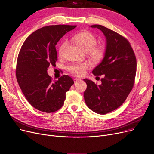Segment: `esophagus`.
Returning <instances> with one entry per match:
<instances>
[{
    "instance_id": "34e87169",
    "label": "esophagus",
    "mask_w": 154,
    "mask_h": 154,
    "mask_svg": "<svg viewBox=\"0 0 154 154\" xmlns=\"http://www.w3.org/2000/svg\"><path fill=\"white\" fill-rule=\"evenodd\" d=\"M74 82L75 83H76V82H78V81H80V79H79V78H74Z\"/></svg>"
}]
</instances>
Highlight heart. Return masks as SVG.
I'll list each match as a JSON object with an SVG mask.
<instances>
[{
	"label": "heart",
	"mask_w": 154,
	"mask_h": 154,
	"mask_svg": "<svg viewBox=\"0 0 154 154\" xmlns=\"http://www.w3.org/2000/svg\"><path fill=\"white\" fill-rule=\"evenodd\" d=\"M72 40L76 42L83 50L87 51L90 57L94 60H99L103 57L104 50L102 47L96 46L97 39L91 33L88 32L79 33L74 35ZM67 45V41L63 42L61 44L58 48V54L60 56L63 55L64 50ZM90 66H91V64L88 61L76 62L69 64L67 66V69L72 74L76 76H83Z\"/></svg>",
	"instance_id": "1"
}]
</instances>
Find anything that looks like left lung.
I'll list each match as a JSON object with an SVG mask.
<instances>
[{"mask_svg":"<svg viewBox=\"0 0 154 154\" xmlns=\"http://www.w3.org/2000/svg\"><path fill=\"white\" fill-rule=\"evenodd\" d=\"M91 26L103 32L107 44L103 61L93 70L94 76H103L101 84L97 85L84 79L87 84L84 98L90 109L105 114L120 107L132 91L136 74V57L130 42L123 36L101 25Z\"/></svg>","mask_w":154,"mask_h":154,"instance_id":"8db88e82","label":"left lung"}]
</instances>
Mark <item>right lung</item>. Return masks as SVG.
<instances>
[{"label":"right lung","instance_id":"obj_1","mask_svg":"<svg viewBox=\"0 0 154 154\" xmlns=\"http://www.w3.org/2000/svg\"><path fill=\"white\" fill-rule=\"evenodd\" d=\"M76 25H49L29 35L18 55L16 66L17 82L26 100L35 109L51 113L64 104L66 93L74 84L70 76L63 75L57 81L47 73L49 66L58 60L56 45Z\"/></svg>","mask_w":154,"mask_h":154}]
</instances>
